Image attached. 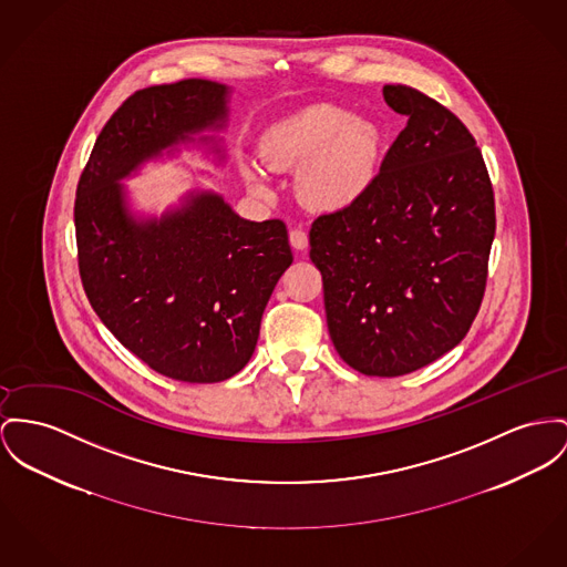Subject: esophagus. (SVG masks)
Instances as JSON below:
<instances>
[{
  "label": "esophagus",
  "instance_id": "1",
  "mask_svg": "<svg viewBox=\"0 0 567 567\" xmlns=\"http://www.w3.org/2000/svg\"><path fill=\"white\" fill-rule=\"evenodd\" d=\"M290 245L295 247V249H307V245H309V238H307V234H305V229L301 227H295V229H290Z\"/></svg>",
  "mask_w": 567,
  "mask_h": 567
}]
</instances>
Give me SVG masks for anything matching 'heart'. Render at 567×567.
<instances>
[{
  "label": "heart",
  "mask_w": 567,
  "mask_h": 567,
  "mask_svg": "<svg viewBox=\"0 0 567 567\" xmlns=\"http://www.w3.org/2000/svg\"><path fill=\"white\" fill-rule=\"evenodd\" d=\"M380 156V135L372 122L333 105L309 107L270 128L265 158L270 169H301L299 195L316 210L336 213L354 204L372 185ZM256 193H268L258 165L245 167Z\"/></svg>",
  "instance_id": "heart-1"
}]
</instances>
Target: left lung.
Wrapping results in <instances>:
<instances>
[{
  "label": "left lung",
  "mask_w": 567,
  "mask_h": 567,
  "mask_svg": "<svg viewBox=\"0 0 567 567\" xmlns=\"http://www.w3.org/2000/svg\"><path fill=\"white\" fill-rule=\"evenodd\" d=\"M382 94L409 122L368 190L311 224L309 258L341 359L365 377L393 378L468 333L486 292L496 215L484 156L462 120L409 85Z\"/></svg>",
  "instance_id": "left-lung-1"
}]
</instances>
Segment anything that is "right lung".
I'll return each instance as SVG.
<instances>
[{"mask_svg": "<svg viewBox=\"0 0 567 567\" xmlns=\"http://www.w3.org/2000/svg\"><path fill=\"white\" fill-rule=\"evenodd\" d=\"M226 96V85L206 79L137 90L103 126L76 185L87 301L124 348L183 382H221L247 365L266 302L292 265L288 229L281 219H240L217 193L137 224L117 181L193 133L224 126Z\"/></svg>", "mask_w": 567, "mask_h": 567, "instance_id": "right-lung-1", "label": "right lung"}]
</instances>
